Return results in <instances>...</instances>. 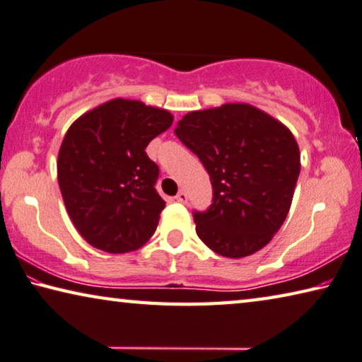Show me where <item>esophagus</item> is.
Returning a JSON list of instances; mask_svg holds the SVG:
<instances>
[{
	"label": "esophagus",
	"mask_w": 362,
	"mask_h": 362,
	"mask_svg": "<svg viewBox=\"0 0 362 362\" xmlns=\"http://www.w3.org/2000/svg\"><path fill=\"white\" fill-rule=\"evenodd\" d=\"M176 200H177V202H180V204H186V202H187V194H186V191H180V192H177Z\"/></svg>",
	"instance_id": "obj_1"
}]
</instances>
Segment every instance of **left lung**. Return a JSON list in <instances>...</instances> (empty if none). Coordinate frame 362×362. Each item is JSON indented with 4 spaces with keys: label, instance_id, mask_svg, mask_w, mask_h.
I'll return each instance as SVG.
<instances>
[{
    "label": "left lung",
    "instance_id": "8db88e82",
    "mask_svg": "<svg viewBox=\"0 0 362 362\" xmlns=\"http://www.w3.org/2000/svg\"><path fill=\"white\" fill-rule=\"evenodd\" d=\"M175 134L210 175L211 205L194 210L195 233L226 258L268 244L292 204L300 151L290 129L248 104L191 112Z\"/></svg>",
    "mask_w": 362,
    "mask_h": 362
}]
</instances>
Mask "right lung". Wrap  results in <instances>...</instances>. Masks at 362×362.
<instances>
[{
    "label": "right lung",
    "instance_id": "right-lung-1",
    "mask_svg": "<svg viewBox=\"0 0 362 362\" xmlns=\"http://www.w3.org/2000/svg\"><path fill=\"white\" fill-rule=\"evenodd\" d=\"M173 117L139 100L114 99L80 117L62 141L59 187L76 230L109 253L138 250L156 233L165 200L146 147Z\"/></svg>",
    "mask_w": 362,
    "mask_h": 362
}]
</instances>
